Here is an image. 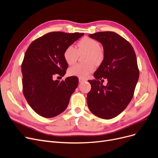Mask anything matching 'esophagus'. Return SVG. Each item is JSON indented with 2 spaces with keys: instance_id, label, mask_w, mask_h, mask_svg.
I'll return each mask as SVG.
<instances>
[{
  "instance_id": "34e87169",
  "label": "esophagus",
  "mask_w": 158,
  "mask_h": 158,
  "mask_svg": "<svg viewBox=\"0 0 158 158\" xmlns=\"http://www.w3.org/2000/svg\"><path fill=\"white\" fill-rule=\"evenodd\" d=\"M79 83H83V82H85L86 81V80L85 79H83V78H79Z\"/></svg>"
}]
</instances>
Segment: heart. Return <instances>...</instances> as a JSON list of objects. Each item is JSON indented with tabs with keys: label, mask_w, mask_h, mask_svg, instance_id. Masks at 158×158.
<instances>
[{
	"label": "heart",
	"mask_w": 158,
	"mask_h": 158,
	"mask_svg": "<svg viewBox=\"0 0 158 158\" xmlns=\"http://www.w3.org/2000/svg\"><path fill=\"white\" fill-rule=\"evenodd\" d=\"M85 64H76L70 67L68 73L70 75L80 77H85L92 73L95 68V64H100L104 57L103 51L101 48L100 43L98 40L90 37H84L79 41L77 48L70 45L64 52V59L66 63L72 65L74 64L79 54L85 53Z\"/></svg>",
	"instance_id": "heart-1"
}]
</instances>
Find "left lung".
<instances>
[{
  "label": "left lung",
  "mask_w": 158,
  "mask_h": 158,
  "mask_svg": "<svg viewBox=\"0 0 158 158\" xmlns=\"http://www.w3.org/2000/svg\"><path fill=\"white\" fill-rule=\"evenodd\" d=\"M89 37L99 41L104 49V59L88 81L91 90L87 94V104L92 114L110 119L121 114L133 98L139 72L132 45L118 33L101 31ZM106 78V86L100 80Z\"/></svg>",
  "instance_id": "8db88e82"
}]
</instances>
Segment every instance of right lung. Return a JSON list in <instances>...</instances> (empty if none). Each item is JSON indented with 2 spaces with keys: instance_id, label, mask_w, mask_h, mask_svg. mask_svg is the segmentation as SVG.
<instances>
[{
  "instance_id": "obj_1",
  "label": "right lung",
  "mask_w": 158,
  "mask_h": 158,
  "mask_svg": "<svg viewBox=\"0 0 158 158\" xmlns=\"http://www.w3.org/2000/svg\"><path fill=\"white\" fill-rule=\"evenodd\" d=\"M84 35L83 33H48L30 44L21 66L23 91L31 108L37 114L51 118L63 112L78 86L77 77L53 81L54 75L64 76L68 64L64 52Z\"/></svg>"
}]
</instances>
